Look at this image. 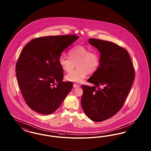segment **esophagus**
<instances>
[{
	"mask_svg": "<svg viewBox=\"0 0 151 151\" xmlns=\"http://www.w3.org/2000/svg\"><path fill=\"white\" fill-rule=\"evenodd\" d=\"M80 86L78 85V84H73V87L74 88H79L80 87Z\"/></svg>",
	"mask_w": 151,
	"mask_h": 151,
	"instance_id": "esophagus-1",
	"label": "esophagus"
}]
</instances>
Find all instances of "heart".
Returning a JSON list of instances; mask_svg holds the SVG:
<instances>
[{
    "mask_svg": "<svg viewBox=\"0 0 151 151\" xmlns=\"http://www.w3.org/2000/svg\"><path fill=\"white\" fill-rule=\"evenodd\" d=\"M69 58L60 55L59 64L65 72L72 71L76 64L78 68L65 76V79L70 81L80 83L86 77L87 73L95 72L99 67L100 58L96 51L81 45L75 46L68 51Z\"/></svg>",
    "mask_w": 151,
    "mask_h": 151,
    "instance_id": "1",
    "label": "heart"
}]
</instances>
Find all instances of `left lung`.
Listing matches in <instances>:
<instances>
[{"label": "left lung", "mask_w": 151, "mask_h": 151, "mask_svg": "<svg viewBox=\"0 0 151 151\" xmlns=\"http://www.w3.org/2000/svg\"><path fill=\"white\" fill-rule=\"evenodd\" d=\"M88 41L100 52V63L87 80L93 86H81V105L90 119L102 122L122 108L135 79V71L125 49L101 40L91 38Z\"/></svg>", "instance_id": "1"}]
</instances>
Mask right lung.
<instances>
[{"label":"right lung","instance_id":"right-lung-1","mask_svg":"<svg viewBox=\"0 0 151 151\" xmlns=\"http://www.w3.org/2000/svg\"><path fill=\"white\" fill-rule=\"evenodd\" d=\"M79 37L76 35L46 36L29 42L16 65V77L27 104L37 113L47 115L60 106L71 91V81H63L59 58Z\"/></svg>","mask_w":151,"mask_h":151}]
</instances>
